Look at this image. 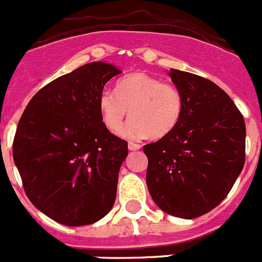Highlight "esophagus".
<instances>
[{"mask_svg":"<svg viewBox=\"0 0 262 262\" xmlns=\"http://www.w3.org/2000/svg\"><path fill=\"white\" fill-rule=\"evenodd\" d=\"M127 148H129V150H138V149L141 148V145L137 144V142L130 141L129 144H127Z\"/></svg>","mask_w":262,"mask_h":262,"instance_id":"1","label":"esophagus"}]
</instances>
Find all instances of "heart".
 <instances>
[{
	"label": "heart",
	"mask_w": 262,
	"mask_h": 262,
	"mask_svg": "<svg viewBox=\"0 0 262 262\" xmlns=\"http://www.w3.org/2000/svg\"><path fill=\"white\" fill-rule=\"evenodd\" d=\"M101 120L107 130L120 133L127 113L132 120L122 135L132 140L150 135L155 138L174 130L184 113V96L174 83L145 73L125 77L116 92L105 90L98 100Z\"/></svg>",
	"instance_id": "heart-1"
}]
</instances>
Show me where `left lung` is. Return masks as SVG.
Returning <instances> with one entry per match:
<instances>
[{"label":"left lung","mask_w":262,"mask_h":262,"mask_svg":"<svg viewBox=\"0 0 262 262\" xmlns=\"http://www.w3.org/2000/svg\"><path fill=\"white\" fill-rule=\"evenodd\" d=\"M184 96V113L172 133L144 145L146 184L165 213L195 219L214 209L234 185L245 164V122L219 85L172 69Z\"/></svg>","instance_id":"1"}]
</instances>
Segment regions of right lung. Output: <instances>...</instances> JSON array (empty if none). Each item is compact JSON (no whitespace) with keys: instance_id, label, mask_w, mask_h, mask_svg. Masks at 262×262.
Segmentation results:
<instances>
[{"instance_id":"1","label":"right lung","mask_w":262,"mask_h":262,"mask_svg":"<svg viewBox=\"0 0 262 262\" xmlns=\"http://www.w3.org/2000/svg\"><path fill=\"white\" fill-rule=\"evenodd\" d=\"M120 73L105 62L82 65L39 89L19 118L13 158L24 190L57 223L93 224L116 201L127 142L105 127L98 100Z\"/></svg>"}]
</instances>
